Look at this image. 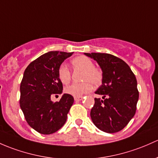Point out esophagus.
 Instances as JSON below:
<instances>
[{"instance_id": "obj_1", "label": "esophagus", "mask_w": 158, "mask_h": 158, "mask_svg": "<svg viewBox=\"0 0 158 158\" xmlns=\"http://www.w3.org/2000/svg\"><path fill=\"white\" fill-rule=\"evenodd\" d=\"M82 98L83 97H75L74 100L75 101H80L82 100Z\"/></svg>"}]
</instances>
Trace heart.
Masks as SVG:
<instances>
[{"label":"heart","mask_w":158,"mask_h":158,"mask_svg":"<svg viewBox=\"0 0 158 158\" xmlns=\"http://www.w3.org/2000/svg\"><path fill=\"white\" fill-rule=\"evenodd\" d=\"M73 68L75 70L83 71L81 81L82 83H73L65 88L64 91L66 94L73 97H82L86 93L90 92L92 85H98L101 83L103 79L102 71L99 68L94 66V62L86 56H79L71 60ZM58 78L63 84L67 85L71 80V72L65 64H61L58 68Z\"/></svg>","instance_id":"b5f03b06"}]
</instances>
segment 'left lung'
Wrapping results in <instances>:
<instances>
[{
    "mask_svg": "<svg viewBox=\"0 0 158 158\" xmlns=\"http://www.w3.org/2000/svg\"><path fill=\"white\" fill-rule=\"evenodd\" d=\"M97 61L102 69V85L95 93L91 110L93 123L107 133L122 130L134 117L139 100L137 80L130 67L120 58L105 53H85Z\"/></svg>",
    "mask_w": 158,
    "mask_h": 158,
    "instance_id": "8db88e82",
    "label": "left lung"
}]
</instances>
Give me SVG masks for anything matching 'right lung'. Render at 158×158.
<instances>
[{"label":"right lung","instance_id":"add662e5","mask_svg":"<svg viewBox=\"0 0 158 158\" xmlns=\"http://www.w3.org/2000/svg\"><path fill=\"white\" fill-rule=\"evenodd\" d=\"M73 54L50 51L30 63L25 70L20 84L19 104L26 122L39 133L52 134L65 124L73 97L64 94L60 101L54 103L51 96L62 93L58 68Z\"/></svg>","mask_w":158,"mask_h":158}]
</instances>
